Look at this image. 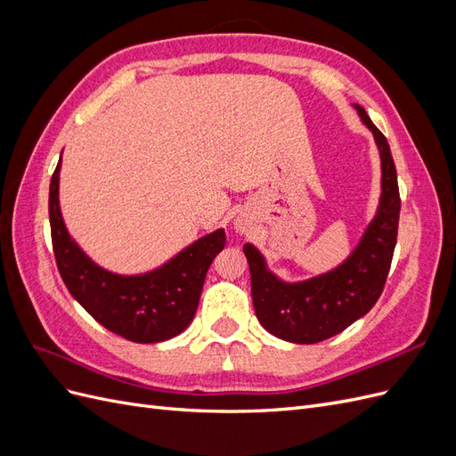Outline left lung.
<instances>
[{
	"mask_svg": "<svg viewBox=\"0 0 456 456\" xmlns=\"http://www.w3.org/2000/svg\"><path fill=\"white\" fill-rule=\"evenodd\" d=\"M355 110L375 134L380 151L382 196L377 216L348 260L314 280L283 283L266 270L265 258L251 243L243 245L258 322L273 337L287 342L315 344L342 333L375 306L388 278L402 209L397 173L386 136L362 106L355 104Z\"/></svg>",
	"mask_w": 456,
	"mask_h": 456,
	"instance_id": "left-lung-1",
	"label": "left lung"
}]
</instances>
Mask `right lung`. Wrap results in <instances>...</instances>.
Here are the masks:
<instances>
[{
	"instance_id": "obj_1",
	"label": "right lung",
	"mask_w": 456,
	"mask_h": 456,
	"mask_svg": "<svg viewBox=\"0 0 456 456\" xmlns=\"http://www.w3.org/2000/svg\"><path fill=\"white\" fill-rule=\"evenodd\" d=\"M59 171L49 186L54 260L70 295L96 322L131 342L151 344L176 337L194 320L207 270L224 249V230L200 238L161 268L141 275L108 272L79 249L59 207Z\"/></svg>"
}]
</instances>
